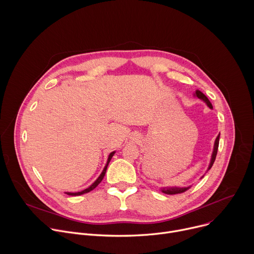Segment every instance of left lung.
Returning <instances> with one entry per match:
<instances>
[{
    "label": "left lung",
    "instance_id": "8db88e82",
    "mask_svg": "<svg viewBox=\"0 0 254 254\" xmlns=\"http://www.w3.org/2000/svg\"><path fill=\"white\" fill-rule=\"evenodd\" d=\"M195 95H196L198 98L204 100V101L207 103V105H208L210 108H212L211 102L209 101V99L207 98V96H206L205 94H203L200 90H196ZM219 137H220V133H219L218 135H217V137H216V139H215L214 150H213V153H212V157H211V161H210V165H209V167H208V170H210V169L212 168V166H213V164H214V162H215L216 155H217V151H218V146H219ZM189 188H190V187H182V188H179V187H169V188H167V187H164V188L161 189V191H162L163 193H165V194H168V195H175V194L183 193V192L187 191Z\"/></svg>",
    "mask_w": 254,
    "mask_h": 254
}]
</instances>
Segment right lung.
<instances>
[{"instance_id":"add662e5","label":"right lung","mask_w":254,"mask_h":254,"mask_svg":"<svg viewBox=\"0 0 254 254\" xmlns=\"http://www.w3.org/2000/svg\"><path fill=\"white\" fill-rule=\"evenodd\" d=\"M115 153L116 152H113V153H111L110 154V156H108V159H107V162H106V165H105V167H104V169H103V171H102V173L100 174V176L96 179V181L94 183H92V185H90L88 188H86V189H84V190H82V191H80V192H75V193H71V192H65V194H67V195H69V196H79V195H82V194H85V193H88V192H90V191H92L95 187H97V185L101 182L102 181V179H103V177H104V175H105V173H106V169H107V166H108V164H110V162H111V160H112V158H113V156L115 155Z\"/></svg>"}]
</instances>
